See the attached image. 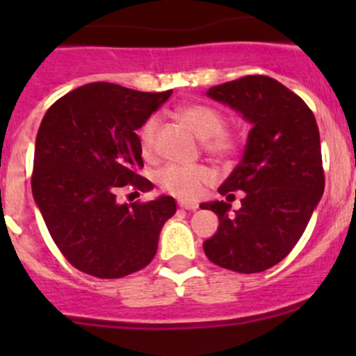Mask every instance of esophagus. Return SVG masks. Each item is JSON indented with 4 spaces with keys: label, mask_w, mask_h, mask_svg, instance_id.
Here are the masks:
<instances>
[{
    "label": "esophagus",
    "mask_w": 356,
    "mask_h": 356,
    "mask_svg": "<svg viewBox=\"0 0 356 356\" xmlns=\"http://www.w3.org/2000/svg\"><path fill=\"white\" fill-rule=\"evenodd\" d=\"M179 207L184 208V210H191V211H195L196 208H198V203H191V201H184V200H181V201H179Z\"/></svg>",
    "instance_id": "esophagus-1"
}]
</instances>
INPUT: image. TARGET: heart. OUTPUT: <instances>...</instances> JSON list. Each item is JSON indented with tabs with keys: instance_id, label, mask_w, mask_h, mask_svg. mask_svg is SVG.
Here are the masks:
<instances>
[{
	"instance_id": "heart-1",
	"label": "heart",
	"mask_w": 356,
	"mask_h": 356,
	"mask_svg": "<svg viewBox=\"0 0 356 356\" xmlns=\"http://www.w3.org/2000/svg\"><path fill=\"white\" fill-rule=\"evenodd\" d=\"M186 125L204 141V148L213 155H227L234 148L231 136L224 132V117L207 105H189L179 111ZM158 118L152 117L145 122L139 131L141 148L146 155L155 148ZM158 181L172 195L181 198H196L207 182L211 181V172L201 165H167L158 174Z\"/></svg>"
}]
</instances>
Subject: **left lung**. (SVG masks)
I'll use <instances>...</instances> for the list:
<instances>
[{
    "label": "left lung",
    "instance_id": "8db88e82",
    "mask_svg": "<svg viewBox=\"0 0 356 356\" xmlns=\"http://www.w3.org/2000/svg\"><path fill=\"white\" fill-rule=\"evenodd\" d=\"M208 98L222 103L251 125L243 158L218 193L234 198L200 207L218 217V229L203 243L210 261L241 274L274 267L286 258L310 222L324 195L321 134L307 103L265 75H248L215 86Z\"/></svg>",
    "mask_w": 356,
    "mask_h": 356
}]
</instances>
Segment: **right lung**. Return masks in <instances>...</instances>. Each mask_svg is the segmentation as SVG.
<instances>
[{
    "label": "right lung",
    "instance_id": "add662e5",
    "mask_svg": "<svg viewBox=\"0 0 356 356\" xmlns=\"http://www.w3.org/2000/svg\"><path fill=\"white\" fill-rule=\"evenodd\" d=\"M170 95L86 84L51 105L39 125L32 196L55 245L86 274L124 277L156 254L175 200L158 196L127 207L117 191L127 184L153 189L139 175L143 148L136 131Z\"/></svg>",
    "mask_w": 356,
    "mask_h": 356
}]
</instances>
